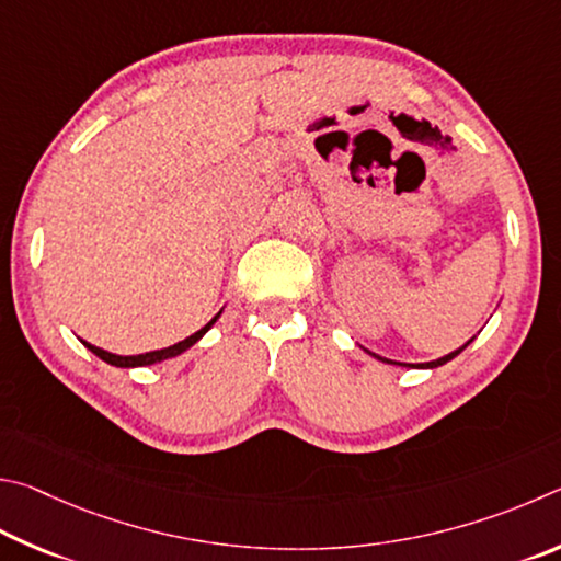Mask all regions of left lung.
Listing matches in <instances>:
<instances>
[{"instance_id": "8db88e82", "label": "left lung", "mask_w": 561, "mask_h": 561, "mask_svg": "<svg viewBox=\"0 0 561 561\" xmlns=\"http://www.w3.org/2000/svg\"><path fill=\"white\" fill-rule=\"evenodd\" d=\"M470 345V340L466 342V345L463 347H458L456 352H450V355H446V357H440V359H434V362H426V365H404V362H401V367H416V369H434V367H440V365H446V362H450V359H454V357H458L460 355V352H463L466 347ZM369 355L371 357H377L379 362H391V359H385V357H379V355H375V352H369ZM391 365H397V362H391Z\"/></svg>"}]
</instances>
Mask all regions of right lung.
Listing matches in <instances>:
<instances>
[{
    "mask_svg": "<svg viewBox=\"0 0 561 561\" xmlns=\"http://www.w3.org/2000/svg\"><path fill=\"white\" fill-rule=\"evenodd\" d=\"M219 316L221 312H216V316L206 322V325L202 328V330H196L194 335H190L186 340H182V342H176V345H172V347H164V350H154V352H145V355H130V357H123V355H113V352H105V350H101V347H95V345H91V342H85V340H81L83 345L93 352L95 357H101L103 362H107V365H113V367H125V369H130V367H147V365H157V362H164V359H172V357H176V355H182L184 350H190L192 345H196V342H199L206 332H209V328L214 325L216 320H219Z\"/></svg>",
    "mask_w": 561,
    "mask_h": 561,
    "instance_id": "add662e5",
    "label": "right lung"
}]
</instances>
